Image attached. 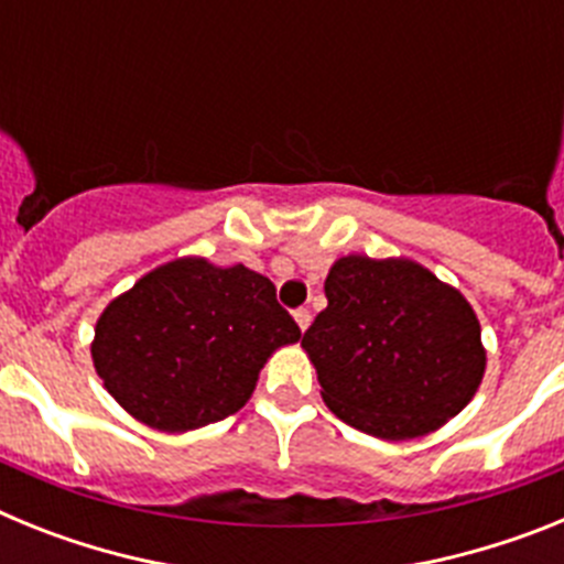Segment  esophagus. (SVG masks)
Listing matches in <instances>:
<instances>
[{
	"instance_id": "esophagus-1",
	"label": "esophagus",
	"mask_w": 564,
	"mask_h": 564,
	"mask_svg": "<svg viewBox=\"0 0 564 564\" xmlns=\"http://www.w3.org/2000/svg\"><path fill=\"white\" fill-rule=\"evenodd\" d=\"M293 318H296V325L302 333L311 327V311H307V307H299V311H293Z\"/></svg>"
}]
</instances>
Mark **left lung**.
Here are the masks:
<instances>
[{
	"label": "left lung",
	"mask_w": 564,
	"mask_h": 564,
	"mask_svg": "<svg viewBox=\"0 0 564 564\" xmlns=\"http://www.w3.org/2000/svg\"><path fill=\"white\" fill-rule=\"evenodd\" d=\"M327 307L302 336L327 410L381 441L441 430L486 372L480 322L457 288L412 259L350 253L325 279Z\"/></svg>",
	"instance_id": "left-lung-1"
}]
</instances>
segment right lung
I'll return each mask as SVG.
<instances>
[{
    "label": "right lung",
    "instance_id": "obj_1",
    "mask_svg": "<svg viewBox=\"0 0 564 564\" xmlns=\"http://www.w3.org/2000/svg\"><path fill=\"white\" fill-rule=\"evenodd\" d=\"M299 338L271 279L181 257L104 307L89 350L134 421L188 432L242 410L268 358Z\"/></svg>",
    "mask_w": 564,
    "mask_h": 564
}]
</instances>
